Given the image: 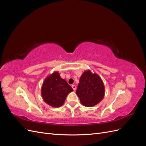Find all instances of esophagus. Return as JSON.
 <instances>
[{
    "label": "esophagus",
    "mask_w": 146,
    "mask_h": 146,
    "mask_svg": "<svg viewBox=\"0 0 146 146\" xmlns=\"http://www.w3.org/2000/svg\"><path fill=\"white\" fill-rule=\"evenodd\" d=\"M72 89L74 90V91H76V85H72Z\"/></svg>",
    "instance_id": "esophagus-1"
}]
</instances>
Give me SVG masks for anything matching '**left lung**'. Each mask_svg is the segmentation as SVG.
Masks as SVG:
<instances>
[{
  "label": "left lung",
  "instance_id": "8db88e82",
  "mask_svg": "<svg viewBox=\"0 0 146 146\" xmlns=\"http://www.w3.org/2000/svg\"><path fill=\"white\" fill-rule=\"evenodd\" d=\"M76 94L83 105L86 107H93L104 98V83L98 74H92L90 70H86L80 78Z\"/></svg>",
  "mask_w": 146,
  "mask_h": 146
}]
</instances>
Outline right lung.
Masks as SVG:
<instances>
[{"mask_svg":"<svg viewBox=\"0 0 146 146\" xmlns=\"http://www.w3.org/2000/svg\"><path fill=\"white\" fill-rule=\"evenodd\" d=\"M73 89L64 79L61 78L58 72H54L44 81L41 88L43 100L53 107L63 105L66 97Z\"/></svg>","mask_w":146,"mask_h":146,"instance_id":"1","label":"right lung"}]
</instances>
